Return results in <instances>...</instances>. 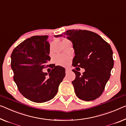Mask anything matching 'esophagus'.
Masks as SVG:
<instances>
[{
  "instance_id": "esophagus-1",
  "label": "esophagus",
  "mask_w": 126,
  "mask_h": 126,
  "mask_svg": "<svg viewBox=\"0 0 126 126\" xmlns=\"http://www.w3.org/2000/svg\"><path fill=\"white\" fill-rule=\"evenodd\" d=\"M69 69H66V70H65V73H66V74H67V73H69Z\"/></svg>"
}]
</instances>
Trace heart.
I'll return each instance as SVG.
<instances>
[{
	"label": "heart",
	"mask_w": 126,
	"mask_h": 126,
	"mask_svg": "<svg viewBox=\"0 0 126 126\" xmlns=\"http://www.w3.org/2000/svg\"><path fill=\"white\" fill-rule=\"evenodd\" d=\"M55 60L57 65L65 66L68 63V59L61 55H57L56 56Z\"/></svg>",
	"instance_id": "b5f03b06"
}]
</instances>
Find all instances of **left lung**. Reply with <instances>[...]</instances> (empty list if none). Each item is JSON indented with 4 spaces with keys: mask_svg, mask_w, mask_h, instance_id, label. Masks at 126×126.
Listing matches in <instances>:
<instances>
[{
    "mask_svg": "<svg viewBox=\"0 0 126 126\" xmlns=\"http://www.w3.org/2000/svg\"><path fill=\"white\" fill-rule=\"evenodd\" d=\"M55 37H66L73 43L75 56L73 66L84 68L80 73L73 69L72 82L75 94L86 101L99 97L103 92L114 66L113 51L99 35L88 30H69Z\"/></svg>",
    "mask_w": 126,
    "mask_h": 126,
    "instance_id": "left-lung-1",
    "label": "left lung"
}]
</instances>
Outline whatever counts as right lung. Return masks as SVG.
<instances>
[{"mask_svg":"<svg viewBox=\"0 0 126 126\" xmlns=\"http://www.w3.org/2000/svg\"><path fill=\"white\" fill-rule=\"evenodd\" d=\"M48 35H36L25 40L11 54L13 79L19 91L30 101L42 103L52 99L65 76V69L48 65L50 44ZM52 68L49 75L43 69Z\"/></svg>","mask_w":126,"mask_h":126,"instance_id":"add662e5","label":"right lung"}]
</instances>
